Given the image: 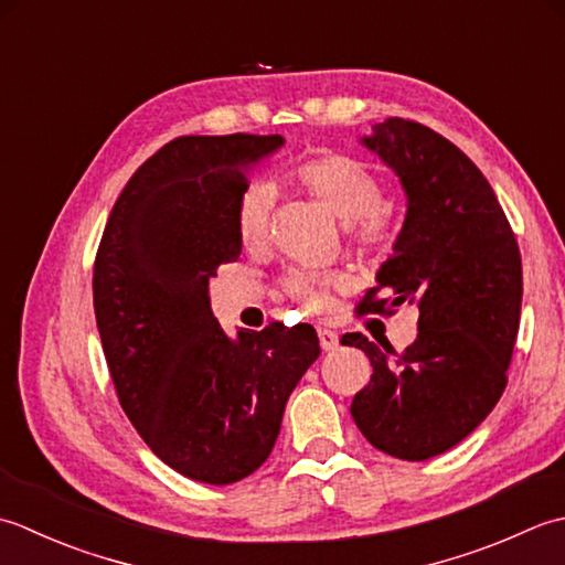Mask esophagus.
I'll return each mask as SVG.
<instances>
[{"label": "esophagus", "mask_w": 565, "mask_h": 565, "mask_svg": "<svg viewBox=\"0 0 565 565\" xmlns=\"http://www.w3.org/2000/svg\"><path fill=\"white\" fill-rule=\"evenodd\" d=\"M317 333H319V343H321V349H324V351H333V349L339 347V333H337V331L319 327V329H317Z\"/></svg>", "instance_id": "34e87169"}]
</instances>
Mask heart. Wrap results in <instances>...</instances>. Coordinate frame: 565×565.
Masks as SVG:
<instances>
[{
	"instance_id": "1",
	"label": "heart",
	"mask_w": 565,
	"mask_h": 565,
	"mask_svg": "<svg viewBox=\"0 0 565 565\" xmlns=\"http://www.w3.org/2000/svg\"><path fill=\"white\" fill-rule=\"evenodd\" d=\"M292 178L315 198L351 224V241L365 253H387L397 246L399 228L393 216L380 210L383 204V182L361 160L343 153H319L305 158L292 170ZM270 192L263 185H250L241 194L236 206V236L246 248L258 246L268 232ZM339 285L337 275L292 270L282 280L287 297L299 305L317 309L324 305L327 292Z\"/></svg>"
}]
</instances>
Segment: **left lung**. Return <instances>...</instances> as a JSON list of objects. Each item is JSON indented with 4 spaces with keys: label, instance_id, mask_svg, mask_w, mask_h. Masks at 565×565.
Masks as SVG:
<instances>
[{
    "label": "left lung",
    "instance_id": "left-lung-1",
    "mask_svg": "<svg viewBox=\"0 0 565 565\" xmlns=\"http://www.w3.org/2000/svg\"><path fill=\"white\" fill-rule=\"evenodd\" d=\"M361 143L395 170L407 214L395 256L377 270L359 315H395L407 302L419 309V327L402 353L363 333L341 339L373 365L351 414L383 454L427 460L463 441L504 393L520 329L522 256L490 182L448 138L393 117Z\"/></svg>",
    "mask_w": 565,
    "mask_h": 565
}]
</instances>
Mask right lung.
Listing matches in <instances>:
<instances>
[{
    "instance_id": "1",
    "label": "right lung",
    "mask_w": 565,
    "mask_h": 565,
    "mask_svg": "<svg viewBox=\"0 0 565 565\" xmlns=\"http://www.w3.org/2000/svg\"><path fill=\"white\" fill-rule=\"evenodd\" d=\"M285 138L180 136L126 182L102 234L92 295L126 417L190 480L228 486L258 470L287 397L319 359L312 324L226 337L210 280L241 256L236 206L246 170Z\"/></svg>"
}]
</instances>
